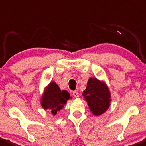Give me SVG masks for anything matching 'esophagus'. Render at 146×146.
<instances>
[{"label": "esophagus", "instance_id": "obj_1", "mask_svg": "<svg viewBox=\"0 0 146 146\" xmlns=\"http://www.w3.org/2000/svg\"><path fill=\"white\" fill-rule=\"evenodd\" d=\"M72 94H73V96H74L75 98H78V97H79V94H78V92H76V91H73Z\"/></svg>", "mask_w": 146, "mask_h": 146}]
</instances>
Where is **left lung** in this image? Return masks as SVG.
Here are the masks:
<instances>
[{"instance_id":"obj_1","label":"left lung","mask_w":146,"mask_h":146,"mask_svg":"<svg viewBox=\"0 0 146 146\" xmlns=\"http://www.w3.org/2000/svg\"><path fill=\"white\" fill-rule=\"evenodd\" d=\"M82 96L86 100L89 109L95 116H100L110 106L111 94L105 82L96 78H90Z\"/></svg>"}]
</instances>
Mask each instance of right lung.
<instances>
[{"label":"right lung","instance_id":"obj_1","mask_svg":"<svg viewBox=\"0 0 146 146\" xmlns=\"http://www.w3.org/2000/svg\"><path fill=\"white\" fill-rule=\"evenodd\" d=\"M70 98V94L67 91H61L58 84L52 82L46 86L40 99V104L43 109L48 110L52 115H56Z\"/></svg>","mask_w":146,"mask_h":146}]
</instances>
